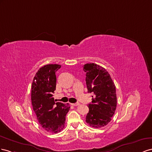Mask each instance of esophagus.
Listing matches in <instances>:
<instances>
[{"label": "esophagus", "instance_id": "esophagus-1", "mask_svg": "<svg viewBox=\"0 0 152 152\" xmlns=\"http://www.w3.org/2000/svg\"><path fill=\"white\" fill-rule=\"evenodd\" d=\"M71 104L72 106H79L80 105V103L79 102H76V103H71Z\"/></svg>", "mask_w": 152, "mask_h": 152}]
</instances>
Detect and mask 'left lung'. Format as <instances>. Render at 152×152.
<instances>
[{
    "label": "left lung",
    "mask_w": 152,
    "mask_h": 152,
    "mask_svg": "<svg viewBox=\"0 0 152 152\" xmlns=\"http://www.w3.org/2000/svg\"><path fill=\"white\" fill-rule=\"evenodd\" d=\"M86 72L88 93H94L92 103L88 104L89 111L86 122L90 127L101 128L111 120L116 107V87L110 74L106 69L95 64L83 66Z\"/></svg>",
    "instance_id": "8db88e82"
}]
</instances>
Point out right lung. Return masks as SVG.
Here are the masks:
<instances>
[{"mask_svg": "<svg viewBox=\"0 0 152 152\" xmlns=\"http://www.w3.org/2000/svg\"><path fill=\"white\" fill-rule=\"evenodd\" d=\"M60 65L48 64L39 69L34 77L31 101L34 111L41 126L48 132L58 133L65 127L69 104L55 102L53 94L56 89L55 72Z\"/></svg>", "mask_w": 152, "mask_h": 152, "instance_id": "add662e5", "label": "right lung"}]
</instances>
